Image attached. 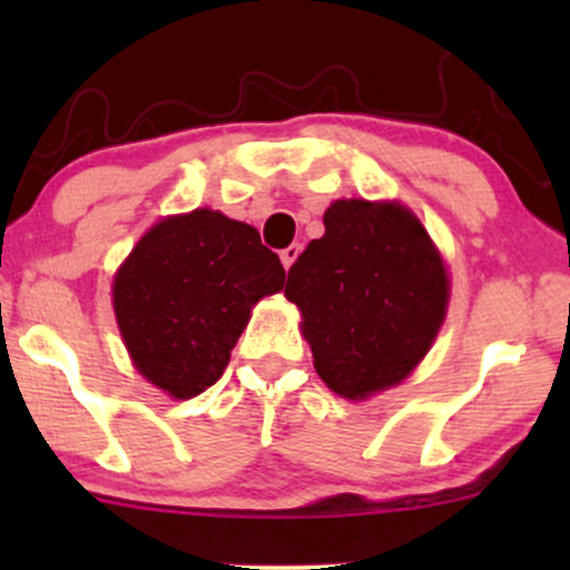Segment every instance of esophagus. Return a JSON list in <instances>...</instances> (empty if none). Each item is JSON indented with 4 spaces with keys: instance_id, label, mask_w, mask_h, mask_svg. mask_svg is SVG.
<instances>
[{
    "instance_id": "1",
    "label": "esophagus",
    "mask_w": 570,
    "mask_h": 570,
    "mask_svg": "<svg viewBox=\"0 0 570 570\" xmlns=\"http://www.w3.org/2000/svg\"><path fill=\"white\" fill-rule=\"evenodd\" d=\"M299 257V244H292V246H286L284 252H281V263H284V267L286 271H289V267L294 265V259Z\"/></svg>"
}]
</instances>
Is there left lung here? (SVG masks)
I'll return each instance as SVG.
<instances>
[{
  "label": "left lung",
  "mask_w": 570,
  "mask_h": 570,
  "mask_svg": "<svg viewBox=\"0 0 570 570\" xmlns=\"http://www.w3.org/2000/svg\"><path fill=\"white\" fill-rule=\"evenodd\" d=\"M324 235L289 267L313 367L332 391L364 399L426 356L448 311V273L415 214L399 203L335 200Z\"/></svg>",
  "instance_id": "1"
}]
</instances>
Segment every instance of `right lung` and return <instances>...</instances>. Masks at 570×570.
I'll list each match as a JSON object with an SVG mask.
<instances>
[{"mask_svg": "<svg viewBox=\"0 0 570 570\" xmlns=\"http://www.w3.org/2000/svg\"><path fill=\"white\" fill-rule=\"evenodd\" d=\"M259 233L198 208L155 225L115 276V316L136 370L176 399L198 396L230 362L252 305L284 286Z\"/></svg>", "mask_w": 570, "mask_h": 570, "instance_id": "1", "label": "right lung"}]
</instances>
